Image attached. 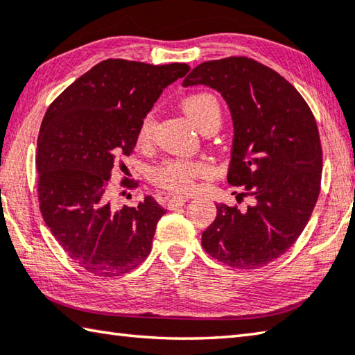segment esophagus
<instances>
[{"label":"esophagus","instance_id":"obj_1","mask_svg":"<svg viewBox=\"0 0 355 355\" xmlns=\"http://www.w3.org/2000/svg\"><path fill=\"white\" fill-rule=\"evenodd\" d=\"M188 200H186L184 197H171L167 198V208L169 209H177L180 208V206H183Z\"/></svg>","mask_w":355,"mask_h":355}]
</instances>
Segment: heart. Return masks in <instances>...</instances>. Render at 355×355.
Masks as SVG:
<instances>
[{
  "instance_id": "b5f03b06",
  "label": "heart",
  "mask_w": 355,
  "mask_h": 355,
  "mask_svg": "<svg viewBox=\"0 0 355 355\" xmlns=\"http://www.w3.org/2000/svg\"><path fill=\"white\" fill-rule=\"evenodd\" d=\"M184 114L194 122V124L203 130V128L218 122L222 119V108L214 94L211 93H194L184 98L182 102ZM153 119L150 116L141 122L138 130V143L147 144L152 138ZM208 171V166L202 161L194 159H166L152 171L153 183L159 188L178 194H186L194 188V178L202 175Z\"/></svg>"
}]
</instances>
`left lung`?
<instances>
[{
	"mask_svg": "<svg viewBox=\"0 0 355 355\" xmlns=\"http://www.w3.org/2000/svg\"><path fill=\"white\" fill-rule=\"evenodd\" d=\"M205 85L233 119L228 183L245 186L247 209L217 203L202 245L241 270L267 266L298 239L320 196L323 153L311 108L292 83L247 57L200 63L183 87Z\"/></svg>",
	"mask_w": 355,
	"mask_h": 355,
	"instance_id": "1",
	"label": "left lung"
}]
</instances>
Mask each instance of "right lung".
<instances>
[{
	"label": "right lung",
	"mask_w": 355,
	"mask_h": 355,
	"mask_svg": "<svg viewBox=\"0 0 355 355\" xmlns=\"http://www.w3.org/2000/svg\"><path fill=\"white\" fill-rule=\"evenodd\" d=\"M186 63L149 65L107 59L49 105L37 141L38 202L44 223L87 272L112 278L146 261L166 214L150 196L114 209L108 180L119 157L137 146L141 122Z\"/></svg>",
	"instance_id": "1"
}]
</instances>
